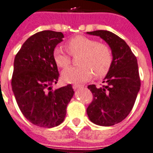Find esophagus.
I'll list each match as a JSON object with an SVG mask.
<instances>
[{
    "label": "esophagus",
    "instance_id": "34e87169",
    "mask_svg": "<svg viewBox=\"0 0 153 153\" xmlns=\"http://www.w3.org/2000/svg\"><path fill=\"white\" fill-rule=\"evenodd\" d=\"M81 85H78V84H74L73 85H72V88H73V89H77L78 88H80L81 87Z\"/></svg>",
    "mask_w": 153,
    "mask_h": 153
}]
</instances>
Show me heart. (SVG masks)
I'll list each match as a JSON object with an SVG mask.
<instances>
[{
  "label": "heart",
  "instance_id": "b5f03b06",
  "mask_svg": "<svg viewBox=\"0 0 153 153\" xmlns=\"http://www.w3.org/2000/svg\"><path fill=\"white\" fill-rule=\"evenodd\" d=\"M66 48L71 55L81 53L80 66L67 68L62 72L63 81L68 83H78L89 81L93 75L102 77L111 68L113 57L110 48L90 38L77 35L66 42ZM53 59L56 65L64 68L71 63V56L61 47L53 51Z\"/></svg>",
  "mask_w": 153,
  "mask_h": 153
}]
</instances>
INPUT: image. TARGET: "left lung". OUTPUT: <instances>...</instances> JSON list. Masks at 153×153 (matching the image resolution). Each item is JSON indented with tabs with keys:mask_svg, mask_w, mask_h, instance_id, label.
<instances>
[{
	"mask_svg": "<svg viewBox=\"0 0 153 153\" xmlns=\"http://www.w3.org/2000/svg\"><path fill=\"white\" fill-rule=\"evenodd\" d=\"M100 36L112 51L113 60L102 87L89 85L93 101L87 108L90 121L100 126H113L122 122L132 110L140 79L137 59L124 40L107 30L87 32Z\"/></svg>",
	"mask_w": 153,
	"mask_h": 153,
	"instance_id": "8db88e82",
	"label": "left lung"
}]
</instances>
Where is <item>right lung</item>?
Masks as SVG:
<instances>
[{
  "mask_svg": "<svg viewBox=\"0 0 153 153\" xmlns=\"http://www.w3.org/2000/svg\"><path fill=\"white\" fill-rule=\"evenodd\" d=\"M63 38L61 32H38L24 42L14 59L13 92L22 114L39 127L60 124L74 94L71 85L56 90L51 87L59 79L53 51Z\"/></svg>",
  "mask_w": 153,
  "mask_h": 153,
  "instance_id": "right-lung-1",
  "label": "right lung"
}]
</instances>
